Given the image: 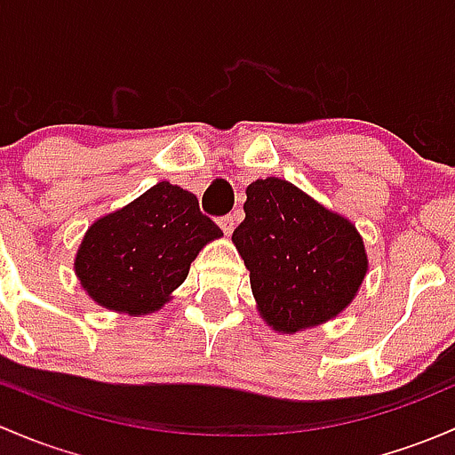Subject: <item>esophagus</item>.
Here are the masks:
<instances>
[{
    "mask_svg": "<svg viewBox=\"0 0 455 455\" xmlns=\"http://www.w3.org/2000/svg\"><path fill=\"white\" fill-rule=\"evenodd\" d=\"M219 226H221L223 234L229 236V234L234 232V228H236V217H232V214H228V217H221V219H219Z\"/></svg>",
    "mask_w": 455,
    "mask_h": 455,
    "instance_id": "1",
    "label": "esophagus"
}]
</instances>
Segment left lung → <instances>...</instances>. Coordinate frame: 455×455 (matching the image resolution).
I'll use <instances>...</instances> for the list:
<instances>
[{"label": "left lung", "instance_id": "left-lung-1", "mask_svg": "<svg viewBox=\"0 0 455 455\" xmlns=\"http://www.w3.org/2000/svg\"><path fill=\"white\" fill-rule=\"evenodd\" d=\"M232 234L260 317L278 332L324 324L357 296L368 256L357 228L278 177L247 186Z\"/></svg>", "mask_w": 455, "mask_h": 455}]
</instances>
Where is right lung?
<instances>
[{
	"mask_svg": "<svg viewBox=\"0 0 455 455\" xmlns=\"http://www.w3.org/2000/svg\"><path fill=\"white\" fill-rule=\"evenodd\" d=\"M219 236L193 193L159 181L87 229L74 269L93 302L138 317L162 308L196 254Z\"/></svg>",
	"mask_w": 455,
	"mask_h": 455,
	"instance_id": "obj_1",
	"label": "right lung"
}]
</instances>
